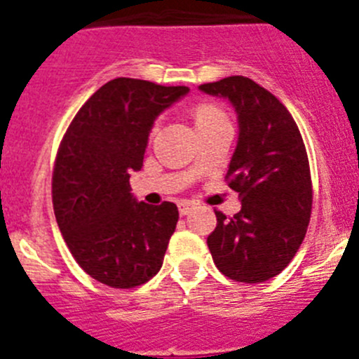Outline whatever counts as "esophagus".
<instances>
[{
  "mask_svg": "<svg viewBox=\"0 0 359 359\" xmlns=\"http://www.w3.org/2000/svg\"><path fill=\"white\" fill-rule=\"evenodd\" d=\"M177 208H180V214L182 215H189V214H192V210H196V208H198V205H196L194 201L183 199V201L177 203Z\"/></svg>",
  "mask_w": 359,
  "mask_h": 359,
  "instance_id": "1",
  "label": "esophagus"
}]
</instances>
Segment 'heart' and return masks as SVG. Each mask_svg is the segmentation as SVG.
Here are the masks:
<instances>
[{"label": "heart", "mask_w": 359, "mask_h": 359, "mask_svg": "<svg viewBox=\"0 0 359 359\" xmlns=\"http://www.w3.org/2000/svg\"><path fill=\"white\" fill-rule=\"evenodd\" d=\"M221 118H224V115L214 106H201L196 109V123H198V126L215 122V120Z\"/></svg>", "instance_id": "b5f03b06"}]
</instances>
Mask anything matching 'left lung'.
I'll return each mask as SVG.
<instances>
[{
	"label": "left lung",
	"instance_id": "left-lung-1",
	"mask_svg": "<svg viewBox=\"0 0 359 359\" xmlns=\"http://www.w3.org/2000/svg\"><path fill=\"white\" fill-rule=\"evenodd\" d=\"M199 90L226 98L239 122L226 182L243 207L233 217L215 212L208 250L224 277L269 280L290 264L309 224L313 189L302 135L284 104L252 79L233 75Z\"/></svg>",
	"mask_w": 359,
	"mask_h": 359
}]
</instances>
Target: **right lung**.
Wrapping results in <instances>:
<instances>
[{
    "instance_id": "add662e5",
    "label": "right lung",
    "mask_w": 359,
    "mask_h": 359,
    "mask_svg": "<svg viewBox=\"0 0 359 359\" xmlns=\"http://www.w3.org/2000/svg\"><path fill=\"white\" fill-rule=\"evenodd\" d=\"M187 93V86L113 79L62 138L52 177L57 224L73 259L106 286H142L163 264L177 207L136 201L129 177L144 165L154 120Z\"/></svg>"
}]
</instances>
